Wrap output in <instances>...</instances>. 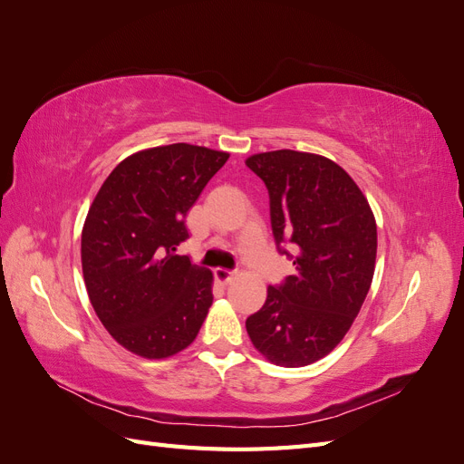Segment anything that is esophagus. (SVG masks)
Here are the masks:
<instances>
[{"label": "esophagus", "instance_id": "1", "mask_svg": "<svg viewBox=\"0 0 464 464\" xmlns=\"http://www.w3.org/2000/svg\"><path fill=\"white\" fill-rule=\"evenodd\" d=\"M234 276H236V273H232V271L215 269V280H217L218 285H228V283H232Z\"/></svg>", "mask_w": 464, "mask_h": 464}]
</instances>
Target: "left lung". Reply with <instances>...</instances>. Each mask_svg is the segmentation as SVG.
<instances>
[{
	"label": "left lung",
	"mask_w": 464,
	"mask_h": 464,
	"mask_svg": "<svg viewBox=\"0 0 464 464\" xmlns=\"http://www.w3.org/2000/svg\"><path fill=\"white\" fill-rule=\"evenodd\" d=\"M269 189L276 244H292L296 273L266 288L249 315L251 343L275 366L302 368L333 353L373 280L377 227L366 195L327 157L269 150L246 159Z\"/></svg>",
	"instance_id": "obj_1"
}]
</instances>
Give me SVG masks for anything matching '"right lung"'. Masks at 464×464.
<instances>
[{
  "label": "right lung",
  "mask_w": 464,
  "mask_h": 464,
  "mask_svg": "<svg viewBox=\"0 0 464 464\" xmlns=\"http://www.w3.org/2000/svg\"><path fill=\"white\" fill-rule=\"evenodd\" d=\"M230 154L188 143L137 150L98 189L81 232L89 300L118 344L170 358L198 336L213 304V273L174 256L184 218Z\"/></svg>",
  "instance_id": "add662e5"
}]
</instances>
